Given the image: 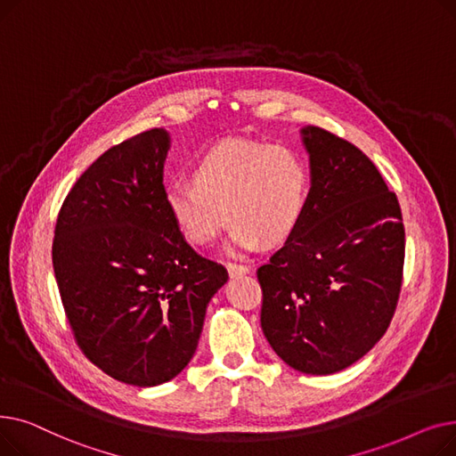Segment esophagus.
Segmentation results:
<instances>
[{"label":"esophagus","mask_w":456,"mask_h":456,"mask_svg":"<svg viewBox=\"0 0 456 456\" xmlns=\"http://www.w3.org/2000/svg\"><path fill=\"white\" fill-rule=\"evenodd\" d=\"M227 270H229V275H231V277H238V275L249 273V266H248V265H240V262H229Z\"/></svg>","instance_id":"1"}]
</instances>
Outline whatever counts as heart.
I'll list each match as a JSON object with an SVG mask.
<instances>
[{
	"instance_id": "b5f03b06",
	"label": "heart",
	"mask_w": 456,
	"mask_h": 456,
	"mask_svg": "<svg viewBox=\"0 0 456 456\" xmlns=\"http://www.w3.org/2000/svg\"><path fill=\"white\" fill-rule=\"evenodd\" d=\"M186 179L166 186L164 198L177 229L194 246H210L225 224L231 244L255 249L289 238L303 218L310 175L289 146L224 140L205 151Z\"/></svg>"
}]
</instances>
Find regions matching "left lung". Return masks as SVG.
<instances>
[{"instance_id":"8db88e82","label":"left lung","mask_w":456,"mask_h":456,"mask_svg":"<svg viewBox=\"0 0 456 456\" xmlns=\"http://www.w3.org/2000/svg\"><path fill=\"white\" fill-rule=\"evenodd\" d=\"M310 157L303 218L256 270L260 325L290 368L329 375L387 332L401 292L404 227L397 196L351 142L301 129Z\"/></svg>"}]
</instances>
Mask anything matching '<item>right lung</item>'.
<instances>
[{
  "instance_id": "obj_1",
  "label": "right lung",
  "mask_w": 456,
  "mask_h": 456,
  "mask_svg": "<svg viewBox=\"0 0 456 456\" xmlns=\"http://www.w3.org/2000/svg\"><path fill=\"white\" fill-rule=\"evenodd\" d=\"M170 134L107 150L59 210L53 272L71 332L92 364L133 387L179 375L227 270L191 249L164 198Z\"/></svg>"
}]
</instances>
